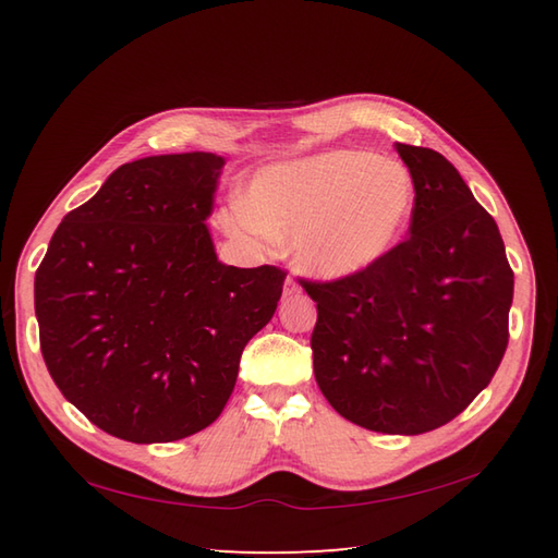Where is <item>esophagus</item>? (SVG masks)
<instances>
[{
  "instance_id": "obj_1",
  "label": "esophagus",
  "mask_w": 558,
  "mask_h": 558,
  "mask_svg": "<svg viewBox=\"0 0 558 558\" xmlns=\"http://www.w3.org/2000/svg\"><path fill=\"white\" fill-rule=\"evenodd\" d=\"M302 292V288L298 286V280L294 278H286V282H282V298H298V294Z\"/></svg>"
}]
</instances>
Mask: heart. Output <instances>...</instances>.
<instances>
[{
  "instance_id": "heart-1",
  "label": "heart",
  "mask_w": 558,
  "mask_h": 558,
  "mask_svg": "<svg viewBox=\"0 0 558 558\" xmlns=\"http://www.w3.org/2000/svg\"><path fill=\"white\" fill-rule=\"evenodd\" d=\"M414 210V182L398 160L366 150H324L260 168L246 189V206L222 210V228L256 242L288 236L306 276H362L400 244Z\"/></svg>"
}]
</instances>
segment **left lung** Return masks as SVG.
Segmentation results:
<instances>
[{"label":"left lung","instance_id":"left-lung-1","mask_svg":"<svg viewBox=\"0 0 558 558\" xmlns=\"http://www.w3.org/2000/svg\"><path fill=\"white\" fill-rule=\"evenodd\" d=\"M396 150L414 182L410 236L362 276L304 290L326 400L364 429L414 436L458 417L499 369L513 270L453 165L432 148Z\"/></svg>","mask_w":558,"mask_h":558}]
</instances>
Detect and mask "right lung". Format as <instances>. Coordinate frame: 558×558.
I'll return each instance as SVG.
<instances>
[{
    "label": "right lung",
    "mask_w": 558,
    "mask_h": 558,
    "mask_svg": "<svg viewBox=\"0 0 558 558\" xmlns=\"http://www.w3.org/2000/svg\"><path fill=\"white\" fill-rule=\"evenodd\" d=\"M225 158L150 156L66 213L35 272L47 372L86 417L132 444L218 420L286 272L218 260L208 230Z\"/></svg>",
    "instance_id": "add662e5"
}]
</instances>
